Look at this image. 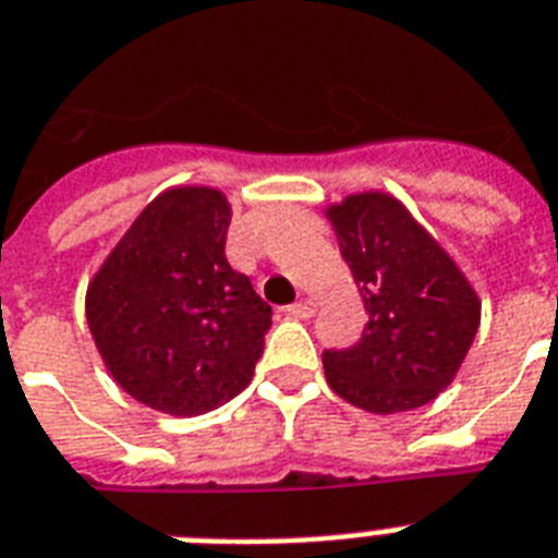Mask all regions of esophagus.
I'll list each match as a JSON object with an SVG mask.
<instances>
[{
    "label": "esophagus",
    "instance_id": "esophagus-1",
    "mask_svg": "<svg viewBox=\"0 0 558 558\" xmlns=\"http://www.w3.org/2000/svg\"><path fill=\"white\" fill-rule=\"evenodd\" d=\"M313 311H316V305H313L311 299H302V302H293L288 307V316H293V319H311Z\"/></svg>",
    "mask_w": 558,
    "mask_h": 558
}]
</instances>
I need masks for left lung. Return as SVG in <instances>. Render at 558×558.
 I'll list each match as a JSON object with an SVG mask.
<instances>
[{
    "label": "left lung",
    "mask_w": 558,
    "mask_h": 558,
    "mask_svg": "<svg viewBox=\"0 0 558 558\" xmlns=\"http://www.w3.org/2000/svg\"><path fill=\"white\" fill-rule=\"evenodd\" d=\"M325 216L367 311L353 348L322 353L325 379L344 402L381 416L434 402L471 351L476 290L390 193H351Z\"/></svg>",
    "instance_id": "obj_1"
}]
</instances>
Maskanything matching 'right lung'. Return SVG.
<instances>
[{"mask_svg": "<svg viewBox=\"0 0 558 558\" xmlns=\"http://www.w3.org/2000/svg\"><path fill=\"white\" fill-rule=\"evenodd\" d=\"M230 205L205 185L168 187L136 216L87 284L96 351L124 393L199 416L247 388L270 307L225 259Z\"/></svg>", "mask_w": 558, "mask_h": 558, "instance_id": "right-lung-1", "label": "right lung"}]
</instances>
